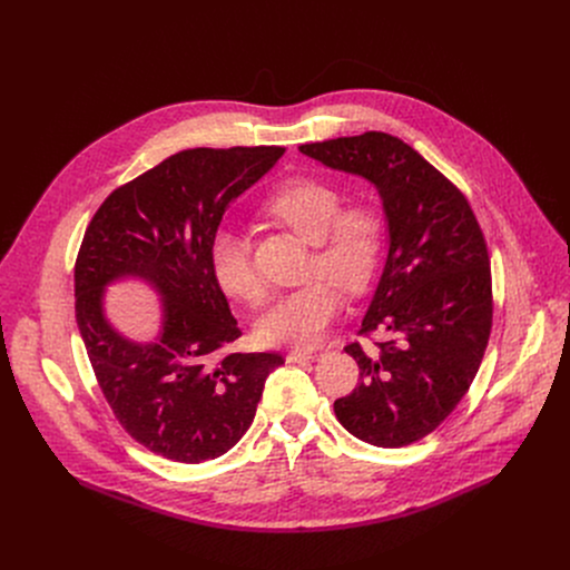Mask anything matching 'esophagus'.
<instances>
[{
  "label": "esophagus",
  "mask_w": 570,
  "mask_h": 570,
  "mask_svg": "<svg viewBox=\"0 0 570 570\" xmlns=\"http://www.w3.org/2000/svg\"><path fill=\"white\" fill-rule=\"evenodd\" d=\"M317 356V352H313V350H293L288 356H286V361L288 363H302V361H313Z\"/></svg>",
  "instance_id": "34e87169"
}]
</instances>
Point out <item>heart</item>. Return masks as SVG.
Listing matches in <instances>:
<instances>
[{
  "mask_svg": "<svg viewBox=\"0 0 570 570\" xmlns=\"http://www.w3.org/2000/svg\"><path fill=\"white\" fill-rule=\"evenodd\" d=\"M341 191L322 180L295 178L277 187L266 212L315 246L313 271L341 288L356 293L372 279L383 238V223L374 207H343ZM209 266L218 288L236 299L259 304L266 284L255 268L248 240L223 229L209 248ZM341 313V297L327 282H311L288 291L262 315L257 334L266 345L313 347Z\"/></svg>",
  "mask_w": 570,
  "mask_h": 570,
  "instance_id": "1",
  "label": "heart"
}]
</instances>
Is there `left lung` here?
<instances>
[{"label":"left lung","instance_id":"left-lung-1","mask_svg":"<svg viewBox=\"0 0 570 570\" xmlns=\"http://www.w3.org/2000/svg\"><path fill=\"white\" fill-rule=\"evenodd\" d=\"M299 153L374 185L387 223V257L361 334L390 341L345 352L361 381L334 401L358 440L396 449L435 431L469 390L492 330V273L466 198L409 144L370 130L302 144Z\"/></svg>","mask_w":570,"mask_h":570}]
</instances>
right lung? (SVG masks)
I'll use <instances>...</instances> for the list:
<instances>
[{
    "instance_id": "right-lung-1",
    "label": "right lung",
    "mask_w": 570,
    "mask_h": 570,
    "mask_svg": "<svg viewBox=\"0 0 570 570\" xmlns=\"http://www.w3.org/2000/svg\"><path fill=\"white\" fill-rule=\"evenodd\" d=\"M284 155L279 146L187 148L115 189L90 220L73 268L76 322L126 433L174 462L227 453L255 420L279 354H223L240 336L209 248L227 207ZM135 278L160 297V332L124 337L105 288Z\"/></svg>"
}]
</instances>
